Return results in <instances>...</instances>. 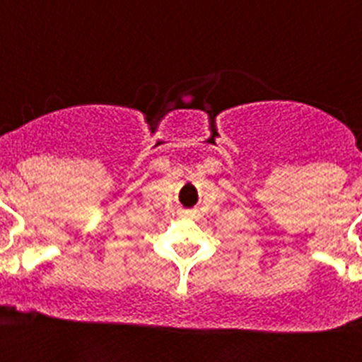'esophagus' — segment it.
I'll use <instances>...</instances> for the list:
<instances>
[{
	"label": "esophagus",
	"mask_w": 362,
	"mask_h": 362,
	"mask_svg": "<svg viewBox=\"0 0 362 362\" xmlns=\"http://www.w3.org/2000/svg\"><path fill=\"white\" fill-rule=\"evenodd\" d=\"M180 216H182V217H186V219H195V217H197V214H195V211L187 210V211H182Z\"/></svg>",
	"instance_id": "34e87169"
}]
</instances>
